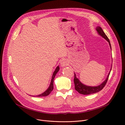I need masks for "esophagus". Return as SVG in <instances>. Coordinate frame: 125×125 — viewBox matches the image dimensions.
I'll return each instance as SVG.
<instances>
[{"mask_svg": "<svg viewBox=\"0 0 125 125\" xmlns=\"http://www.w3.org/2000/svg\"><path fill=\"white\" fill-rule=\"evenodd\" d=\"M68 62L67 61V60L66 59H63L61 60V62H60V66L62 67H66L68 65Z\"/></svg>", "mask_w": 125, "mask_h": 125, "instance_id": "1", "label": "esophagus"}]
</instances>
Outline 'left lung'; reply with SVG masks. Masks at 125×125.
<instances>
[{
  "label": "left lung",
  "mask_w": 125,
  "mask_h": 125,
  "mask_svg": "<svg viewBox=\"0 0 125 125\" xmlns=\"http://www.w3.org/2000/svg\"><path fill=\"white\" fill-rule=\"evenodd\" d=\"M96 30L97 31V32L99 35H100V36H101L103 38H104L105 40H106L108 42L110 49L111 50V46L110 41H109V39L108 38V37H107V35L104 33V32L103 31L102 28L99 26H97L96 28ZM111 69H112V66L111 67L110 72H109L108 75L107 77V78H106L105 80L102 83H101L100 84H99L97 86H88V85H86L84 84L83 83H82L81 82V81L79 80V79H78L77 78L76 74L74 73L75 77H74V84H75V90L80 94H83V95L91 94H95V93L99 92V91H100L101 90H102L103 88L107 82V80L108 79V78H109L110 72H111Z\"/></svg>",
  "instance_id": "8db88e82"
}]
</instances>
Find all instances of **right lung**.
Masks as SVG:
<instances>
[{"label":"right lung","mask_w":125,"mask_h":125,"mask_svg":"<svg viewBox=\"0 0 125 125\" xmlns=\"http://www.w3.org/2000/svg\"><path fill=\"white\" fill-rule=\"evenodd\" d=\"M59 69H60L59 66H58L56 68L55 71H54V72H53V73L50 85H49V87H48L47 90L44 92H43V93H42L41 94H39V95H35V96H34V97H43V96H46L48 95L53 90V82H54V78H55L56 74L58 73Z\"/></svg>","instance_id":"right-lung-1"}]
</instances>
